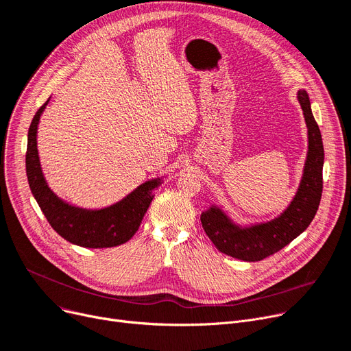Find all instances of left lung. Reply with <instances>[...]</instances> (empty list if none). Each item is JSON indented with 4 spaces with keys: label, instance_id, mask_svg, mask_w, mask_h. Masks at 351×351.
Masks as SVG:
<instances>
[{
    "label": "left lung",
    "instance_id": "obj_1",
    "mask_svg": "<svg viewBox=\"0 0 351 351\" xmlns=\"http://www.w3.org/2000/svg\"><path fill=\"white\" fill-rule=\"evenodd\" d=\"M298 99L303 109L308 143L302 180L289 206L266 222L249 225L236 222L216 204L200 215L202 226L216 249L234 259L259 262L279 252L308 228L319 209L323 191V141L304 89L298 90Z\"/></svg>",
    "mask_w": 351,
    "mask_h": 351
}]
</instances>
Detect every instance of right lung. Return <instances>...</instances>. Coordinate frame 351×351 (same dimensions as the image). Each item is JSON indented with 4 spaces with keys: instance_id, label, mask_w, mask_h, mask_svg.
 <instances>
[{
    "instance_id": "1",
    "label": "right lung",
    "mask_w": 351,
    "mask_h": 351,
    "mask_svg": "<svg viewBox=\"0 0 351 351\" xmlns=\"http://www.w3.org/2000/svg\"><path fill=\"white\" fill-rule=\"evenodd\" d=\"M48 101L35 114L27 143V178L29 189L40 205L52 229L72 245L88 249L114 247L126 243L141 226L142 219L155 196L154 191L163 182L162 178L146 180L115 204L88 209L72 205L55 193L44 176L38 154V123Z\"/></svg>"
}]
</instances>
